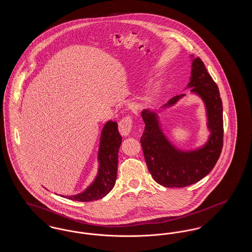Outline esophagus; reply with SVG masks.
Segmentation results:
<instances>
[{
  "mask_svg": "<svg viewBox=\"0 0 252 252\" xmlns=\"http://www.w3.org/2000/svg\"><path fill=\"white\" fill-rule=\"evenodd\" d=\"M132 119L130 116H126L119 122V131L123 136H127L132 129Z\"/></svg>",
  "mask_w": 252,
  "mask_h": 252,
  "instance_id": "esophagus-1",
  "label": "esophagus"
}]
</instances>
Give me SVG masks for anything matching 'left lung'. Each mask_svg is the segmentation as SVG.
<instances>
[{
	"label": "left lung",
	"mask_w": 252,
	"mask_h": 252,
	"mask_svg": "<svg viewBox=\"0 0 252 252\" xmlns=\"http://www.w3.org/2000/svg\"><path fill=\"white\" fill-rule=\"evenodd\" d=\"M191 74L187 88L202 98L211 130L203 147L189 152L177 149L160 129L156 113L142 112L145 126L141 144L145 162L155 181L169 188L186 187L202 180L215 167L223 147V106L218 87L199 58L192 60ZM183 96H174L164 107L176 104Z\"/></svg>",
	"instance_id": "left-lung-1"
}]
</instances>
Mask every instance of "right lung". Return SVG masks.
I'll list each match as a JSON object with an SVG mask.
<instances>
[{"label":"right lung","instance_id":"right-lung-1","mask_svg":"<svg viewBox=\"0 0 252 252\" xmlns=\"http://www.w3.org/2000/svg\"><path fill=\"white\" fill-rule=\"evenodd\" d=\"M121 143L122 136L117 123L108 121L101 134L98 153L100 165L95 180L84 192L68 196V198L80 202L94 201L104 197L112 190L117 178L118 151Z\"/></svg>","mask_w":252,"mask_h":252}]
</instances>
